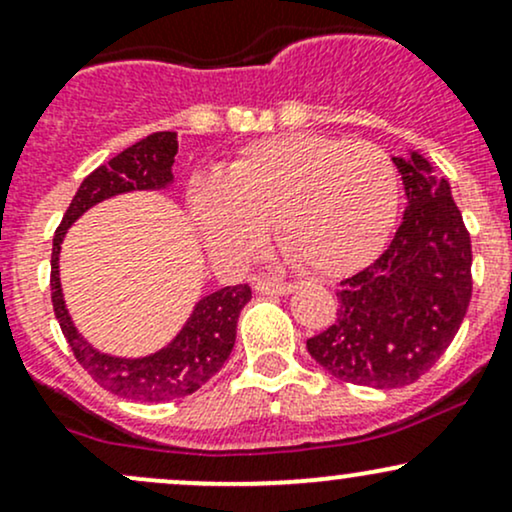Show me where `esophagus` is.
Masks as SVG:
<instances>
[{
  "label": "esophagus",
  "instance_id": "34e87169",
  "mask_svg": "<svg viewBox=\"0 0 512 512\" xmlns=\"http://www.w3.org/2000/svg\"><path fill=\"white\" fill-rule=\"evenodd\" d=\"M296 289L293 284H284V281H255V291L262 293V296H289V293Z\"/></svg>",
  "mask_w": 512,
  "mask_h": 512
}]
</instances>
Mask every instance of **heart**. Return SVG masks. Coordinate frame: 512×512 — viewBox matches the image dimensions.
<instances>
[{"label": "heart", "mask_w": 512, "mask_h": 512, "mask_svg": "<svg viewBox=\"0 0 512 512\" xmlns=\"http://www.w3.org/2000/svg\"><path fill=\"white\" fill-rule=\"evenodd\" d=\"M392 158L370 142L281 134L248 146L219 178L195 180L187 209L216 257L248 260L276 240L315 274H346L383 248L397 216Z\"/></svg>", "instance_id": "b5f03b06"}]
</instances>
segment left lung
Masks as SVG:
<instances>
[{
	"label": "left lung",
	"instance_id": "8db88e82",
	"mask_svg": "<svg viewBox=\"0 0 512 512\" xmlns=\"http://www.w3.org/2000/svg\"><path fill=\"white\" fill-rule=\"evenodd\" d=\"M407 209L395 238L339 284L337 317L308 339V354L344 383L404 387L443 356L472 298V243L452 199L419 151L392 156Z\"/></svg>",
	"mask_w": 512,
	"mask_h": 512
}]
</instances>
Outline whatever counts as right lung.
<instances>
[{
    "instance_id": "1",
    "label": "right lung",
    "mask_w": 512,
    "mask_h": 512,
    "mask_svg": "<svg viewBox=\"0 0 512 512\" xmlns=\"http://www.w3.org/2000/svg\"><path fill=\"white\" fill-rule=\"evenodd\" d=\"M175 154H178L175 132H154L142 142L120 151L105 166L86 175L52 238L50 289L52 308L62 334L72 346L76 361L103 390L137 402H170V399L187 397L219 373L236 344L238 315L252 298L250 286H223L204 296L195 303V310L187 317L182 330L154 354L139 358L110 356L88 344L69 317L60 284V250L69 226L103 199L134 190H166L173 185Z\"/></svg>"
}]
</instances>
